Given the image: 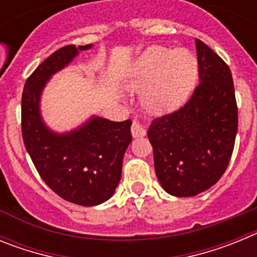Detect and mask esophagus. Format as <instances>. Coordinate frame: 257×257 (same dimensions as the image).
<instances>
[{"label": "esophagus", "instance_id": "34e87169", "mask_svg": "<svg viewBox=\"0 0 257 257\" xmlns=\"http://www.w3.org/2000/svg\"><path fill=\"white\" fill-rule=\"evenodd\" d=\"M131 134H133L134 138H142V136H145L147 131H145L142 124H139L138 122H134L133 126H131Z\"/></svg>", "mask_w": 257, "mask_h": 257}]
</instances>
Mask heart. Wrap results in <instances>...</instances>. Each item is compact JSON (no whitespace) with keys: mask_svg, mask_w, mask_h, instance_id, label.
<instances>
[{"mask_svg":"<svg viewBox=\"0 0 257 257\" xmlns=\"http://www.w3.org/2000/svg\"><path fill=\"white\" fill-rule=\"evenodd\" d=\"M198 78V61L188 50L154 46L136 60L130 86L144 88L143 103L153 113L169 112L187 100Z\"/></svg>","mask_w":257,"mask_h":257,"instance_id":"obj_1","label":"heart"}]
</instances>
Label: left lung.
<instances>
[{
  "instance_id": "obj_1",
  "label": "left lung",
  "mask_w": 257,
  "mask_h": 257,
  "mask_svg": "<svg viewBox=\"0 0 257 257\" xmlns=\"http://www.w3.org/2000/svg\"><path fill=\"white\" fill-rule=\"evenodd\" d=\"M199 83L189 100L154 118L148 130L157 178L166 192L192 197L228 169L238 130L234 83L228 64L196 38Z\"/></svg>"
}]
</instances>
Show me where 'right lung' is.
Instances as JSON below:
<instances>
[{"instance_id":"obj_1","label":"right lung","mask_w":257,"mask_h":257,"mask_svg":"<svg viewBox=\"0 0 257 257\" xmlns=\"http://www.w3.org/2000/svg\"><path fill=\"white\" fill-rule=\"evenodd\" d=\"M91 45H67L52 52L27 78L22 95V135L42 180L59 197L79 206L100 205L121 180L122 161L133 140L131 119L94 117L78 130L58 135L41 121V91L52 74Z\"/></svg>"}]
</instances>
